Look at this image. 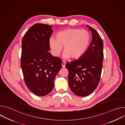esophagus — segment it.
Here are the masks:
<instances>
[{
	"label": "esophagus",
	"mask_w": 125,
	"mask_h": 125,
	"mask_svg": "<svg viewBox=\"0 0 125 125\" xmlns=\"http://www.w3.org/2000/svg\"><path fill=\"white\" fill-rule=\"evenodd\" d=\"M65 65H66V63L64 61H63L62 63V67L64 68L65 67Z\"/></svg>",
	"instance_id": "obj_1"
}]
</instances>
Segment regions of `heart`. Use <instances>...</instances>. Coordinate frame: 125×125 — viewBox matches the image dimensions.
<instances>
[{"instance_id": "obj_1", "label": "heart", "mask_w": 125, "mask_h": 125, "mask_svg": "<svg viewBox=\"0 0 125 125\" xmlns=\"http://www.w3.org/2000/svg\"><path fill=\"white\" fill-rule=\"evenodd\" d=\"M56 39H50L49 44L55 56H58L63 49L65 58L77 59L87 50L91 42V35L85 30L70 28L59 31Z\"/></svg>"}]
</instances>
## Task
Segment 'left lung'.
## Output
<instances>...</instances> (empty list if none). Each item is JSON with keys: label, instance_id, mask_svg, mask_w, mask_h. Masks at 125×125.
I'll return each mask as SVG.
<instances>
[{"label": "left lung", "instance_id": "left-lung-1", "mask_svg": "<svg viewBox=\"0 0 125 125\" xmlns=\"http://www.w3.org/2000/svg\"><path fill=\"white\" fill-rule=\"evenodd\" d=\"M89 27L92 41L84 54L79 59L68 62V83L70 90L80 96L92 94L100 82L103 66V42L98 33Z\"/></svg>", "mask_w": 125, "mask_h": 125}]
</instances>
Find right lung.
Here are the masks:
<instances>
[{
	"instance_id": "right-lung-1",
	"label": "right lung",
	"mask_w": 125,
	"mask_h": 125,
	"mask_svg": "<svg viewBox=\"0 0 125 125\" xmlns=\"http://www.w3.org/2000/svg\"><path fill=\"white\" fill-rule=\"evenodd\" d=\"M52 27L41 23L32 26L22 41L21 66L25 83L37 96H45L54 87L55 78L62 67L61 58L53 56L49 42Z\"/></svg>"
}]
</instances>
